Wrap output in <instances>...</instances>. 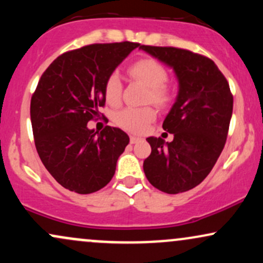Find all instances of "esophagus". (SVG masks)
Here are the masks:
<instances>
[{
	"label": "esophagus",
	"instance_id": "34e87169",
	"mask_svg": "<svg viewBox=\"0 0 263 263\" xmlns=\"http://www.w3.org/2000/svg\"><path fill=\"white\" fill-rule=\"evenodd\" d=\"M141 138L140 137H137V136H131V137H129V142H131L132 144L134 143H137L138 141H140Z\"/></svg>",
	"mask_w": 263,
	"mask_h": 263
}]
</instances>
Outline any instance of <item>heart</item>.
<instances>
[{
  "mask_svg": "<svg viewBox=\"0 0 263 263\" xmlns=\"http://www.w3.org/2000/svg\"><path fill=\"white\" fill-rule=\"evenodd\" d=\"M128 73L136 80H140L149 87L148 100L158 105H164L170 101L171 91L164 84L167 80V70L161 63L152 58H142L129 66ZM121 91L122 83L120 75L111 73L105 81V99L108 104L116 105L121 99ZM155 117L156 111L152 107H127L119 111L115 120L122 128L138 134L144 131Z\"/></svg>",
  "mask_w": 263,
  "mask_h": 263,
  "instance_id": "obj_1",
  "label": "heart"
}]
</instances>
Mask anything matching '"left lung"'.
<instances>
[{"label":"left lung","instance_id":"1","mask_svg":"<svg viewBox=\"0 0 263 263\" xmlns=\"http://www.w3.org/2000/svg\"><path fill=\"white\" fill-rule=\"evenodd\" d=\"M140 49L173 69L178 80L176 101L163 121L174 138H147L152 152L143 162L144 174L167 194L186 192L206 178L224 148L234 105L230 86L203 55L172 47Z\"/></svg>","mask_w":263,"mask_h":263}]
</instances>
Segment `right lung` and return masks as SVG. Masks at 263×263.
Here are the masks:
<instances>
[{
    "label": "right lung",
    "instance_id": "1",
    "mask_svg": "<svg viewBox=\"0 0 263 263\" xmlns=\"http://www.w3.org/2000/svg\"><path fill=\"white\" fill-rule=\"evenodd\" d=\"M137 47L86 45L58 57L39 80L31 100L35 148L47 171L70 192L90 194L112 179L129 137L110 126L90 129L87 122L100 116L106 78Z\"/></svg>",
    "mask_w": 263,
    "mask_h": 263
}]
</instances>
